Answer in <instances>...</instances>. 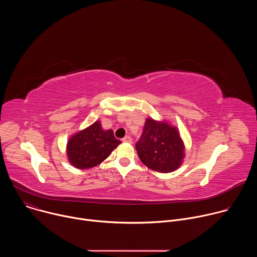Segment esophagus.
<instances>
[{"mask_svg":"<svg viewBox=\"0 0 257 257\" xmlns=\"http://www.w3.org/2000/svg\"><path fill=\"white\" fill-rule=\"evenodd\" d=\"M123 141H124V142L131 143V142H132V139H131V137H130V136H125V137L123 138Z\"/></svg>","mask_w":257,"mask_h":257,"instance_id":"1","label":"esophagus"}]
</instances>
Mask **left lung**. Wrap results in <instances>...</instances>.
I'll list each match as a JSON object with an SVG mask.
<instances>
[{
    "label": "left lung",
    "mask_w": 257,
    "mask_h": 257,
    "mask_svg": "<svg viewBox=\"0 0 257 257\" xmlns=\"http://www.w3.org/2000/svg\"><path fill=\"white\" fill-rule=\"evenodd\" d=\"M184 142L175 126L152 118L145 121L136 151L140 161L150 169L160 173L177 170L185 157Z\"/></svg>",
    "instance_id": "obj_1"
}]
</instances>
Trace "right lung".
Returning <instances> with one entry per match:
<instances>
[{"instance_id": "1", "label": "right lung", "mask_w": 257, "mask_h": 257, "mask_svg": "<svg viewBox=\"0 0 257 257\" xmlns=\"http://www.w3.org/2000/svg\"><path fill=\"white\" fill-rule=\"evenodd\" d=\"M121 143L113 130H103L96 121L89 127L72 135L67 143L69 163L77 169L93 168L103 162Z\"/></svg>"}]
</instances>
